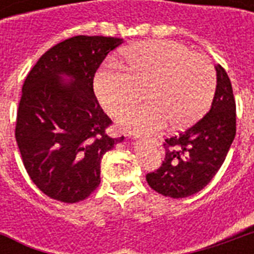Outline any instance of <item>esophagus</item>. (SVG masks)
I'll list each match as a JSON object with an SVG mask.
<instances>
[{"label": "esophagus", "mask_w": 254, "mask_h": 254, "mask_svg": "<svg viewBox=\"0 0 254 254\" xmlns=\"http://www.w3.org/2000/svg\"><path fill=\"white\" fill-rule=\"evenodd\" d=\"M147 141H149V142H153V143H155V139H147Z\"/></svg>", "instance_id": "obj_1"}]
</instances>
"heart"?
<instances>
[{
    "mask_svg": "<svg viewBox=\"0 0 254 254\" xmlns=\"http://www.w3.org/2000/svg\"><path fill=\"white\" fill-rule=\"evenodd\" d=\"M121 63L108 62L93 81L100 104L112 116L133 103L146 87L147 101L119 117L141 134L162 129L170 120L182 127L201 116L212 101L216 72L209 59L174 41L141 42L121 51Z\"/></svg>",
    "mask_w": 254,
    "mask_h": 254,
    "instance_id": "b5f03b06",
    "label": "heart"
}]
</instances>
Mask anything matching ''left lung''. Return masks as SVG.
<instances>
[{
	"instance_id": "8db88e82",
	"label": "left lung",
	"mask_w": 254,
	"mask_h": 254,
	"mask_svg": "<svg viewBox=\"0 0 254 254\" xmlns=\"http://www.w3.org/2000/svg\"><path fill=\"white\" fill-rule=\"evenodd\" d=\"M216 69V91L207 115L179 134L165 139V161L149 173L151 189L179 199L199 192L224 162L236 135V103L232 84L220 64Z\"/></svg>"
}]
</instances>
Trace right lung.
I'll return each mask as SVG.
<instances>
[{
	"label": "right lung",
	"mask_w": 254,
	"mask_h": 254,
	"mask_svg": "<svg viewBox=\"0 0 254 254\" xmlns=\"http://www.w3.org/2000/svg\"><path fill=\"white\" fill-rule=\"evenodd\" d=\"M121 43L113 37L69 38L46 51L26 76L15 139L34 185L55 200L89 196L100 185L103 155L124 141L105 133L112 121L93 92L96 71Z\"/></svg>",
	"instance_id": "add662e5"
}]
</instances>
